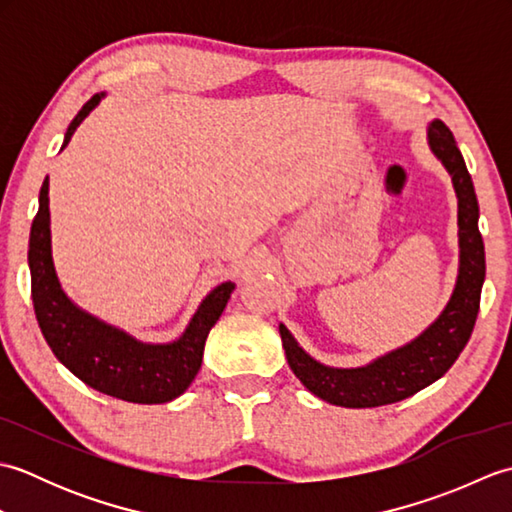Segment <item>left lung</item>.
I'll use <instances>...</instances> for the list:
<instances>
[{
    "label": "left lung",
    "instance_id": "obj_1",
    "mask_svg": "<svg viewBox=\"0 0 512 512\" xmlns=\"http://www.w3.org/2000/svg\"><path fill=\"white\" fill-rule=\"evenodd\" d=\"M427 138L431 151L449 171L458 195L460 270L453 295L440 317L420 336L363 367L341 369L314 361L299 347L286 325L279 323L290 369L306 389L330 405L363 409L405 400L447 374L471 339L486 277L484 242L477 228L480 206H477L471 173L455 145L451 129L442 121H433L427 129Z\"/></svg>",
    "mask_w": 512,
    "mask_h": 512
}]
</instances>
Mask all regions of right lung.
<instances>
[{
    "label": "right lung",
    "mask_w": 512,
    "mask_h": 512,
    "mask_svg": "<svg viewBox=\"0 0 512 512\" xmlns=\"http://www.w3.org/2000/svg\"><path fill=\"white\" fill-rule=\"evenodd\" d=\"M103 96V92L94 94L81 107L65 132L61 149L70 143L76 127ZM48 202L46 178L39 191V211L30 228L28 266L37 323L52 354L85 385L107 396L138 405H160L184 394L200 372L206 336L231 299L233 281H224L202 299L180 339L171 343L138 341L132 334L81 310L63 292L52 262Z\"/></svg>",
    "instance_id": "add662e5"
}]
</instances>
